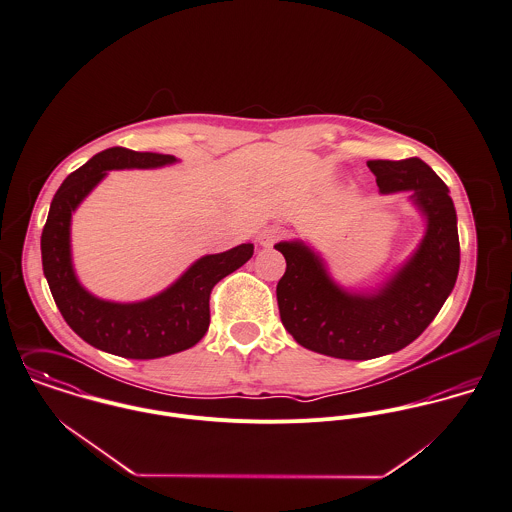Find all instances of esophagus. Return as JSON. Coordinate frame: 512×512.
Here are the masks:
<instances>
[{
  "label": "esophagus",
  "mask_w": 512,
  "mask_h": 512,
  "mask_svg": "<svg viewBox=\"0 0 512 512\" xmlns=\"http://www.w3.org/2000/svg\"><path fill=\"white\" fill-rule=\"evenodd\" d=\"M283 235H285V231H283L281 227L271 225V227H265V229L259 233V243H261L263 247H271V245H275L279 239H283Z\"/></svg>",
  "instance_id": "1"
}]
</instances>
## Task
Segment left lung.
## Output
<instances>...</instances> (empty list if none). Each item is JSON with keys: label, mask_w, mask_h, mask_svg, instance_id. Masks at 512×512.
Segmentation results:
<instances>
[{"label": "left lung", "mask_w": 512, "mask_h": 512, "mask_svg": "<svg viewBox=\"0 0 512 512\" xmlns=\"http://www.w3.org/2000/svg\"><path fill=\"white\" fill-rule=\"evenodd\" d=\"M382 194L413 192L427 233L408 265L376 297L340 291L303 243H279L287 271L277 283L283 326L312 352L370 360L411 344L437 316L459 273L457 213L443 180L419 158L370 160Z\"/></svg>", "instance_id": "8db88e82"}]
</instances>
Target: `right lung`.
<instances>
[{"instance_id": "1", "label": "right lung", "mask_w": 512, "mask_h": 512, "mask_svg": "<svg viewBox=\"0 0 512 512\" xmlns=\"http://www.w3.org/2000/svg\"><path fill=\"white\" fill-rule=\"evenodd\" d=\"M174 160L170 154L134 152L122 146L99 152L61 184L41 233L43 273L65 322L91 346L122 358L150 360L196 346L209 326L213 287L253 255V245L243 243L202 257L168 291L134 305L106 303L79 285L69 249L75 207L103 180L106 170L156 168Z\"/></svg>"}]
</instances>
